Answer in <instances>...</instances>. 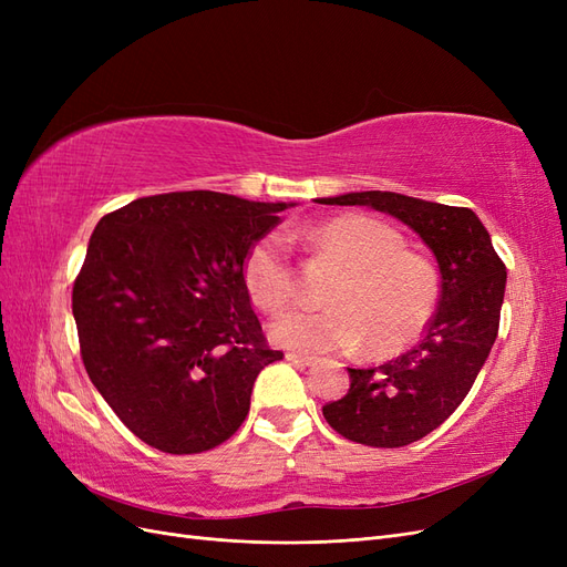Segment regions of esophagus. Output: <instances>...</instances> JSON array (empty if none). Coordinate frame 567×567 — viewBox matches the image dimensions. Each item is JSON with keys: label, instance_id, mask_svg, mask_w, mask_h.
Returning a JSON list of instances; mask_svg holds the SVG:
<instances>
[{"label": "esophagus", "instance_id": "obj_1", "mask_svg": "<svg viewBox=\"0 0 567 567\" xmlns=\"http://www.w3.org/2000/svg\"><path fill=\"white\" fill-rule=\"evenodd\" d=\"M286 359L290 364H296V367H300V369H305V367H312L317 359L315 357H307V354H296V352H288L286 354Z\"/></svg>", "mask_w": 567, "mask_h": 567}]
</instances>
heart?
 <instances>
[{
	"instance_id": "1",
	"label": "heart",
	"mask_w": 567,
	"mask_h": 567,
	"mask_svg": "<svg viewBox=\"0 0 567 567\" xmlns=\"http://www.w3.org/2000/svg\"><path fill=\"white\" fill-rule=\"evenodd\" d=\"M319 257L340 265L323 310H296L269 323V336L300 352L354 350L367 342L375 357L398 354L416 342L440 300V277L431 260L402 248L400 234L367 215H340L298 234ZM241 281L250 302L277 315L293 300L296 277L279 234L250 246Z\"/></svg>"
}]
</instances>
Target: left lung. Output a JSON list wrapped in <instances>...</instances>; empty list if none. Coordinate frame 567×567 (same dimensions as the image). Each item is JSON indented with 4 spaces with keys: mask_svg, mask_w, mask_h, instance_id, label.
<instances>
[{
    "mask_svg": "<svg viewBox=\"0 0 567 567\" xmlns=\"http://www.w3.org/2000/svg\"><path fill=\"white\" fill-rule=\"evenodd\" d=\"M367 205L414 229L440 267V302L416 348L373 369H348L350 390L323 406L336 433L369 447H404L447 421L473 388L499 331L506 267L480 217L392 192L319 198Z\"/></svg>",
    "mask_w": 567,
    "mask_h": 567,
    "instance_id": "1",
    "label": "left lung"
}]
</instances>
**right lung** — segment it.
I'll return each mask as SVG.
<instances>
[{"label": "right lung", "instance_id": "right-lung-1", "mask_svg": "<svg viewBox=\"0 0 567 567\" xmlns=\"http://www.w3.org/2000/svg\"><path fill=\"white\" fill-rule=\"evenodd\" d=\"M290 205L177 192L99 219L73 286L82 362L151 447L198 454L229 440L257 373L284 357L267 348L241 267Z\"/></svg>", "mask_w": 567, "mask_h": 567}]
</instances>
